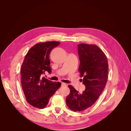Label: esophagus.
Instances as JSON below:
<instances>
[{"label": "esophagus", "instance_id": "1", "mask_svg": "<svg viewBox=\"0 0 131 131\" xmlns=\"http://www.w3.org/2000/svg\"><path fill=\"white\" fill-rule=\"evenodd\" d=\"M61 85H62V86H67V85L64 82H62Z\"/></svg>", "mask_w": 131, "mask_h": 131}]
</instances>
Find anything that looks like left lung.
<instances>
[{
	"label": "left lung",
	"instance_id": "left-lung-1",
	"mask_svg": "<svg viewBox=\"0 0 131 131\" xmlns=\"http://www.w3.org/2000/svg\"><path fill=\"white\" fill-rule=\"evenodd\" d=\"M78 53L80 61L78 68L85 90L79 93L72 86L68 85L70 93L66 99L69 109L84 111L91 107L104 90L108 80L107 58L99 47L94 44H79Z\"/></svg>",
	"mask_w": 131,
	"mask_h": 131
}]
</instances>
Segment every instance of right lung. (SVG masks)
<instances>
[{
	"mask_svg": "<svg viewBox=\"0 0 131 131\" xmlns=\"http://www.w3.org/2000/svg\"><path fill=\"white\" fill-rule=\"evenodd\" d=\"M60 43L50 41L34 45L27 53L21 68V85L27 102L35 108L43 109L50 98L60 87L59 82L42 77L52 72L50 53Z\"/></svg>",
	"mask_w": 131,
	"mask_h": 131,
	"instance_id": "right-lung-1",
	"label": "right lung"
}]
</instances>
